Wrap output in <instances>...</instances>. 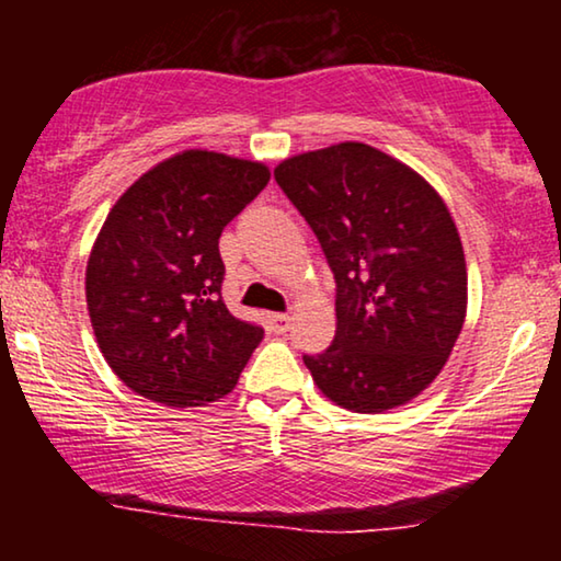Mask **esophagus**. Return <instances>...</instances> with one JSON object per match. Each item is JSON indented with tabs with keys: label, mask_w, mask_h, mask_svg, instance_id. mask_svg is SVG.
<instances>
[{
	"label": "esophagus",
	"mask_w": 561,
	"mask_h": 561,
	"mask_svg": "<svg viewBox=\"0 0 561 561\" xmlns=\"http://www.w3.org/2000/svg\"><path fill=\"white\" fill-rule=\"evenodd\" d=\"M267 327H271V332H275V334L288 332L290 317H288V313H271V317H267Z\"/></svg>",
	"instance_id": "1"
}]
</instances>
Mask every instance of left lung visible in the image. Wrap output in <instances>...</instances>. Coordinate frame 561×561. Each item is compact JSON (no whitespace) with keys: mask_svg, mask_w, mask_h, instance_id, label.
Returning <instances> with one entry per match:
<instances>
[{"mask_svg":"<svg viewBox=\"0 0 561 561\" xmlns=\"http://www.w3.org/2000/svg\"><path fill=\"white\" fill-rule=\"evenodd\" d=\"M275 181L336 283L334 342L304 355L313 382L357 413L411 401L465 324V252L447 206L416 171L363 142L283 160Z\"/></svg>","mask_w":561,"mask_h":561,"instance_id":"1","label":"left lung"}]
</instances>
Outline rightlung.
<instances>
[{
	"label": "right lung",
	"instance_id": "1",
	"mask_svg": "<svg viewBox=\"0 0 561 561\" xmlns=\"http://www.w3.org/2000/svg\"><path fill=\"white\" fill-rule=\"evenodd\" d=\"M263 163L186 150L112 206L87 267V304L114 375L156 403L204 405L240 380L263 327L221 298L219 237L267 186Z\"/></svg>",
	"mask_w": 561,
	"mask_h": 561
}]
</instances>
